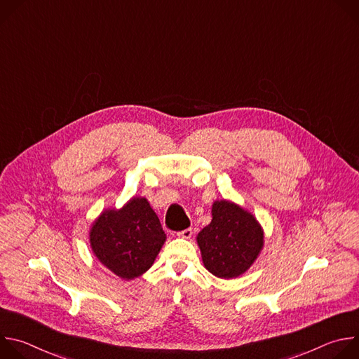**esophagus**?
I'll return each instance as SVG.
<instances>
[{"instance_id": "34e87169", "label": "esophagus", "mask_w": 359, "mask_h": 359, "mask_svg": "<svg viewBox=\"0 0 359 359\" xmlns=\"http://www.w3.org/2000/svg\"><path fill=\"white\" fill-rule=\"evenodd\" d=\"M191 234H193V230L191 229H186L183 231H179L177 237H180V238H190Z\"/></svg>"}]
</instances>
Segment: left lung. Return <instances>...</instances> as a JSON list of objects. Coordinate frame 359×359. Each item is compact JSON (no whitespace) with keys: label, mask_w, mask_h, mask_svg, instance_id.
Segmentation results:
<instances>
[{"label":"left lung","mask_w":359,"mask_h":359,"mask_svg":"<svg viewBox=\"0 0 359 359\" xmlns=\"http://www.w3.org/2000/svg\"><path fill=\"white\" fill-rule=\"evenodd\" d=\"M212 222L197 234L203 264L219 278H236L259 257L264 233L255 217L227 200L212 208Z\"/></svg>","instance_id":"left-lung-1"}]
</instances>
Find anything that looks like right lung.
<instances>
[{
    "mask_svg": "<svg viewBox=\"0 0 359 359\" xmlns=\"http://www.w3.org/2000/svg\"><path fill=\"white\" fill-rule=\"evenodd\" d=\"M89 241L96 259L118 277L132 280L147 271L166 234L144 197H133L119 210H105L95 220Z\"/></svg>",
    "mask_w": 359,
    "mask_h": 359,
    "instance_id": "1",
    "label": "right lung"
}]
</instances>
